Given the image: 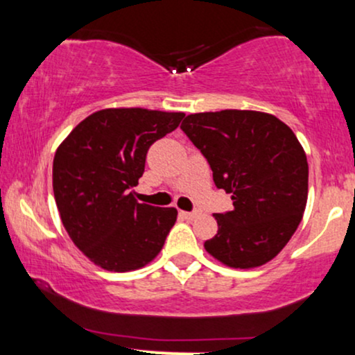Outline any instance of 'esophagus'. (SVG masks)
I'll list each match as a JSON object with an SVG mask.
<instances>
[{"mask_svg": "<svg viewBox=\"0 0 355 355\" xmlns=\"http://www.w3.org/2000/svg\"><path fill=\"white\" fill-rule=\"evenodd\" d=\"M182 217H185L187 220H193L198 215V211H180Z\"/></svg>", "mask_w": 355, "mask_h": 355, "instance_id": "obj_1", "label": "esophagus"}]
</instances>
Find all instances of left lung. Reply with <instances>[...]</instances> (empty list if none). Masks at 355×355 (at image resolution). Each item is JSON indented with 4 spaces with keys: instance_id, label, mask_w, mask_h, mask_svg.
Masks as SVG:
<instances>
[{
    "instance_id": "1",
    "label": "left lung",
    "mask_w": 355,
    "mask_h": 355,
    "mask_svg": "<svg viewBox=\"0 0 355 355\" xmlns=\"http://www.w3.org/2000/svg\"><path fill=\"white\" fill-rule=\"evenodd\" d=\"M180 128L234 200V209L215 214L218 232L205 250L235 268L267 263L287 245L307 203V157L294 132L250 110L195 113Z\"/></svg>"
}]
</instances>
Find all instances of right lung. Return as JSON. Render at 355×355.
Instances as JSON below:
<instances>
[{
    "label": "right lung",
    "instance_id": "add662e5",
    "mask_svg": "<svg viewBox=\"0 0 355 355\" xmlns=\"http://www.w3.org/2000/svg\"><path fill=\"white\" fill-rule=\"evenodd\" d=\"M183 113L107 108L85 118L58 146L53 191L75 245L105 270L146 266L164 247L177 210L138 203L133 187L148 148L180 125Z\"/></svg>",
    "mask_w": 355,
    "mask_h": 355
}]
</instances>
